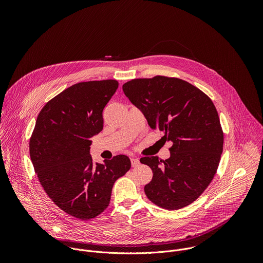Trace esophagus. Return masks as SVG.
Wrapping results in <instances>:
<instances>
[{"label": "esophagus", "mask_w": 263, "mask_h": 263, "mask_svg": "<svg viewBox=\"0 0 263 263\" xmlns=\"http://www.w3.org/2000/svg\"><path fill=\"white\" fill-rule=\"evenodd\" d=\"M139 159H137V158H131V164H132V166H138L139 165Z\"/></svg>", "instance_id": "1"}]
</instances>
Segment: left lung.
<instances>
[{
	"label": "left lung",
	"instance_id": "obj_1",
	"mask_svg": "<svg viewBox=\"0 0 263 263\" xmlns=\"http://www.w3.org/2000/svg\"><path fill=\"white\" fill-rule=\"evenodd\" d=\"M123 90L149 128L172 142L164 161L140 159L153 171L144 186L147 199L167 210L190 205L210 184L222 153L223 134L212 101L191 83L163 76L131 80Z\"/></svg>",
	"mask_w": 263,
	"mask_h": 263
}]
</instances>
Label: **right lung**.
Wrapping results in <instances>:
<instances>
[{"mask_svg":"<svg viewBox=\"0 0 263 263\" xmlns=\"http://www.w3.org/2000/svg\"><path fill=\"white\" fill-rule=\"evenodd\" d=\"M117 80L74 84L49 101L37 117L30 157L50 199L64 212L90 219L109 205L115 182L131 167L126 155L93 163L90 138L103 130V109Z\"/></svg>","mask_w":263,"mask_h":263,"instance_id":"add662e5","label":"right lung"}]
</instances>
